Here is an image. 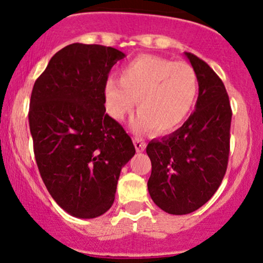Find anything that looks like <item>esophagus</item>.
<instances>
[{"instance_id":"34e87169","label":"esophagus","mask_w":263,"mask_h":263,"mask_svg":"<svg viewBox=\"0 0 263 263\" xmlns=\"http://www.w3.org/2000/svg\"><path fill=\"white\" fill-rule=\"evenodd\" d=\"M133 142H134V146L137 148L138 152H142L145 148H146V144H145V141L142 140V139L134 138L133 139Z\"/></svg>"}]
</instances>
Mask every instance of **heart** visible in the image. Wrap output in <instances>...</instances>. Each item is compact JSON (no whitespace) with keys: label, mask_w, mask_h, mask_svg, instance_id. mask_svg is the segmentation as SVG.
I'll return each mask as SVG.
<instances>
[{"label":"heart","mask_w":263,"mask_h":263,"mask_svg":"<svg viewBox=\"0 0 263 263\" xmlns=\"http://www.w3.org/2000/svg\"><path fill=\"white\" fill-rule=\"evenodd\" d=\"M197 89L196 73L190 64L142 54L122 68L121 79L107 80L106 107L112 118L121 121L137 101L139 115L133 129L170 134L193 111Z\"/></svg>","instance_id":"1"}]
</instances>
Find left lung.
<instances>
[{
    "mask_svg": "<svg viewBox=\"0 0 263 263\" xmlns=\"http://www.w3.org/2000/svg\"><path fill=\"white\" fill-rule=\"evenodd\" d=\"M185 56L199 83L195 112L146 147L152 166L148 193L171 215H187L205 205L221 185L229 157L232 108L224 84L195 54Z\"/></svg>",
    "mask_w": 263,
    "mask_h": 263,
    "instance_id": "left-lung-1",
    "label": "left lung"
}]
</instances>
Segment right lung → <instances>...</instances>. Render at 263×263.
Masks as SVG:
<instances>
[{"label":"right lung","mask_w":263,"mask_h":263,"mask_svg":"<svg viewBox=\"0 0 263 263\" xmlns=\"http://www.w3.org/2000/svg\"><path fill=\"white\" fill-rule=\"evenodd\" d=\"M124 57L102 45H68L32 87L29 126L39 172L53 200L78 218L111 209L122 167L135 155L105 107L108 73Z\"/></svg>","instance_id":"right-lung-1"}]
</instances>
